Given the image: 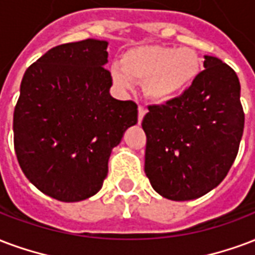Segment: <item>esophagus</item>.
Masks as SVG:
<instances>
[{"label": "esophagus", "instance_id": "34e87169", "mask_svg": "<svg viewBox=\"0 0 255 255\" xmlns=\"http://www.w3.org/2000/svg\"><path fill=\"white\" fill-rule=\"evenodd\" d=\"M146 112H147L146 108H144V107H142V105H140V107L137 108V122L142 123V120H143V118H144Z\"/></svg>", "mask_w": 255, "mask_h": 255}]
</instances>
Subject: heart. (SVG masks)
I'll return each instance as SVG.
<instances>
[{
  "mask_svg": "<svg viewBox=\"0 0 255 255\" xmlns=\"http://www.w3.org/2000/svg\"><path fill=\"white\" fill-rule=\"evenodd\" d=\"M200 71L201 59L193 48L143 46L128 51L123 65L115 62L111 77L123 90L132 89L133 80L144 81L148 99L167 103L189 89Z\"/></svg>",
  "mask_w": 255,
  "mask_h": 255,
  "instance_id": "obj_1",
  "label": "heart"
}]
</instances>
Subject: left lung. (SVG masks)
<instances>
[{
    "label": "left lung",
    "mask_w": 255,
    "mask_h": 255,
    "mask_svg": "<svg viewBox=\"0 0 255 255\" xmlns=\"http://www.w3.org/2000/svg\"><path fill=\"white\" fill-rule=\"evenodd\" d=\"M189 89L165 105H150L144 173L156 193L174 201L199 199L224 180L243 135L241 84L231 67L204 56Z\"/></svg>",
    "instance_id": "left-lung-1"
}]
</instances>
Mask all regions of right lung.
I'll return each instance as SVG.
<instances>
[{
  "label": "right lung",
  "mask_w": 255,
  "mask_h": 255,
  "mask_svg": "<svg viewBox=\"0 0 255 255\" xmlns=\"http://www.w3.org/2000/svg\"><path fill=\"white\" fill-rule=\"evenodd\" d=\"M108 41L60 44L22 77L13 115L22 173L52 199L74 203L103 186L113 147L137 123L133 101L113 99Z\"/></svg>",
  "instance_id": "obj_1"
}]
</instances>
